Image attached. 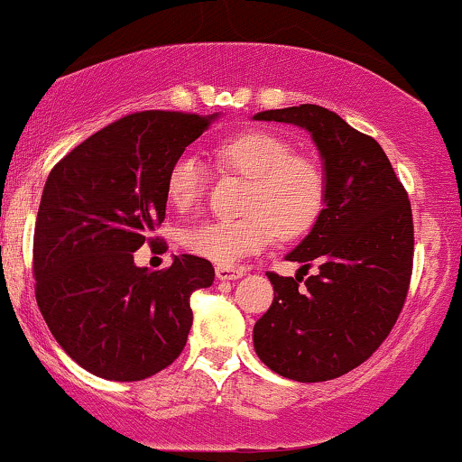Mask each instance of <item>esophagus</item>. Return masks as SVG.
Segmentation results:
<instances>
[{"label":"esophagus","instance_id":"34e87169","mask_svg":"<svg viewBox=\"0 0 462 462\" xmlns=\"http://www.w3.org/2000/svg\"><path fill=\"white\" fill-rule=\"evenodd\" d=\"M215 274H217L219 282H232V279H241L245 271L243 268H230V266H217L215 268Z\"/></svg>","mask_w":462,"mask_h":462}]
</instances>
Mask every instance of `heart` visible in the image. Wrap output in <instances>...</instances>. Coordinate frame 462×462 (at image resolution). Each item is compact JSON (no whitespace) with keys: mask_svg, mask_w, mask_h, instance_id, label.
Returning <instances> with one entry per match:
<instances>
[{"mask_svg":"<svg viewBox=\"0 0 462 462\" xmlns=\"http://www.w3.org/2000/svg\"><path fill=\"white\" fill-rule=\"evenodd\" d=\"M226 171L247 179L243 217L213 219L185 230L183 245L191 254L217 266H235L282 238L311 230L326 202L322 168L271 132H247L217 147ZM207 166L194 153H180L166 174V196L177 211H189L207 189Z\"/></svg>","mask_w":462,"mask_h":462,"instance_id":"heart-1","label":"heart"}]
</instances>
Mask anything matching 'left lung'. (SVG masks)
<instances>
[{
  "label": "left lung",
  "mask_w": 462,
  "mask_h": 462,
  "mask_svg": "<svg viewBox=\"0 0 462 462\" xmlns=\"http://www.w3.org/2000/svg\"><path fill=\"white\" fill-rule=\"evenodd\" d=\"M254 119L305 127L326 171L322 213L285 255L307 268L318 260L319 273H268L274 299L254 326V347L279 375L328 382L369 360L399 319L413 271L411 204L377 140L332 110L300 104Z\"/></svg>",
  "instance_id": "left-lung-1"
}]
</instances>
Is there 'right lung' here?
I'll list each match as a JSON object with an SVG mask.
<instances>
[{
  "label": "right lung",
  "instance_id": "obj_1",
  "mask_svg": "<svg viewBox=\"0 0 462 462\" xmlns=\"http://www.w3.org/2000/svg\"><path fill=\"white\" fill-rule=\"evenodd\" d=\"M215 115L143 110L102 127L55 163L33 232L36 300L69 358L93 375L140 382L183 352L189 299L215 268L177 255L168 268L134 264L166 217V174Z\"/></svg>",
  "mask_w": 462,
  "mask_h": 462
}]
</instances>
